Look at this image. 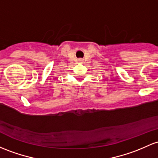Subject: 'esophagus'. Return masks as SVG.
Segmentation results:
<instances>
[{
  "label": "esophagus",
  "instance_id": "obj_1",
  "mask_svg": "<svg viewBox=\"0 0 158 158\" xmlns=\"http://www.w3.org/2000/svg\"><path fill=\"white\" fill-rule=\"evenodd\" d=\"M80 60V61H81V60Z\"/></svg>",
  "mask_w": 158,
  "mask_h": 158
}]
</instances>
